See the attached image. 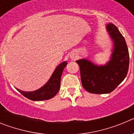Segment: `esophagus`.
Returning <instances> with one entry per match:
<instances>
[{
	"instance_id": "34e87169",
	"label": "esophagus",
	"mask_w": 134,
	"mask_h": 134,
	"mask_svg": "<svg viewBox=\"0 0 134 134\" xmlns=\"http://www.w3.org/2000/svg\"><path fill=\"white\" fill-rule=\"evenodd\" d=\"M70 58L72 59V60H74L76 59V55L75 54H74V53H72V54H71L70 55Z\"/></svg>"
}]
</instances>
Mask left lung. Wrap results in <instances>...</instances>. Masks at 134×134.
<instances>
[{"mask_svg": "<svg viewBox=\"0 0 134 134\" xmlns=\"http://www.w3.org/2000/svg\"><path fill=\"white\" fill-rule=\"evenodd\" d=\"M113 41V53L105 65L97 66L86 59L76 61L82 85L88 93L106 94L114 91L127 76L130 63L128 48L124 36L113 23L106 26Z\"/></svg>", "mask_w": 134, "mask_h": 134, "instance_id": "8db88e82", "label": "left lung"}]
</instances>
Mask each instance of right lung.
Masks as SVG:
<instances>
[{
    "instance_id": "add662e5",
    "label": "right lung",
    "mask_w": 134,
    "mask_h": 134,
    "mask_svg": "<svg viewBox=\"0 0 134 134\" xmlns=\"http://www.w3.org/2000/svg\"><path fill=\"white\" fill-rule=\"evenodd\" d=\"M66 65L67 62H63L57 66L48 82L38 90L25 92L16 88V89L24 97L31 100H43L52 99L55 97L60 90L62 74Z\"/></svg>"
}]
</instances>
